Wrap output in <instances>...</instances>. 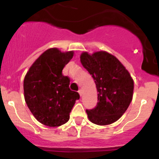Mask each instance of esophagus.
I'll list each match as a JSON object with an SVG mask.
<instances>
[{
    "label": "esophagus",
    "instance_id": "esophagus-1",
    "mask_svg": "<svg viewBox=\"0 0 159 159\" xmlns=\"http://www.w3.org/2000/svg\"><path fill=\"white\" fill-rule=\"evenodd\" d=\"M78 93H79V94H80V96H82V94H83V91L81 89H80L79 91H78Z\"/></svg>",
    "mask_w": 159,
    "mask_h": 159
}]
</instances>
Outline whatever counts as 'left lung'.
Wrapping results in <instances>:
<instances>
[{
    "instance_id": "left-lung-1",
    "label": "left lung",
    "mask_w": 159,
    "mask_h": 159,
    "mask_svg": "<svg viewBox=\"0 0 159 159\" xmlns=\"http://www.w3.org/2000/svg\"><path fill=\"white\" fill-rule=\"evenodd\" d=\"M81 62L95 82L98 103L95 108L86 110L92 123L107 125L118 121L132 100L134 81L129 72L112 54L98 51L84 52Z\"/></svg>"
}]
</instances>
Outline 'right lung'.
Returning a JSON list of instances; mask_svg holds the SVG:
<instances>
[{"mask_svg": "<svg viewBox=\"0 0 159 159\" xmlns=\"http://www.w3.org/2000/svg\"><path fill=\"white\" fill-rule=\"evenodd\" d=\"M73 54V51L64 53L50 48L34 62L25 75V102L35 118L44 125L65 124L75 101L80 98L78 92L70 90L69 78L62 75Z\"/></svg>", "mask_w": 159, "mask_h": 159, "instance_id": "obj_1", "label": "right lung"}]
</instances>
